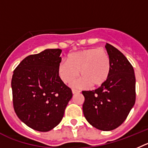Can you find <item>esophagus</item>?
Masks as SVG:
<instances>
[{
	"label": "esophagus",
	"instance_id": "obj_1",
	"mask_svg": "<svg viewBox=\"0 0 148 148\" xmlns=\"http://www.w3.org/2000/svg\"><path fill=\"white\" fill-rule=\"evenodd\" d=\"M79 92H80V90H77V89H72V93H73V94H79Z\"/></svg>",
	"mask_w": 148,
	"mask_h": 148
}]
</instances>
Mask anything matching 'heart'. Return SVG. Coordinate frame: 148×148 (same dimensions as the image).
<instances>
[{"instance_id": "obj_1", "label": "heart", "mask_w": 148, "mask_h": 148, "mask_svg": "<svg viewBox=\"0 0 148 148\" xmlns=\"http://www.w3.org/2000/svg\"><path fill=\"white\" fill-rule=\"evenodd\" d=\"M110 69L111 62L106 49L90 48L69 54L68 61L59 62L58 73L61 80L68 83L77 78L80 71L82 78L72 81L73 87H99L108 80Z\"/></svg>"}]
</instances>
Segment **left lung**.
I'll use <instances>...</instances> for the list:
<instances>
[{"label": "left lung", "instance_id": "obj_1", "mask_svg": "<svg viewBox=\"0 0 148 148\" xmlns=\"http://www.w3.org/2000/svg\"><path fill=\"white\" fill-rule=\"evenodd\" d=\"M106 49L111 62L105 84L93 90H83L82 110L86 120L96 128L108 131L121 125L136 101V78L132 65L111 45Z\"/></svg>", "mask_w": 148, "mask_h": 148}]
</instances>
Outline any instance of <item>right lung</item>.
Returning a JSON list of instances; mask_svg holds the SVG:
<instances>
[{
	"label": "right lung",
	"instance_id": "1",
	"mask_svg": "<svg viewBox=\"0 0 148 148\" xmlns=\"http://www.w3.org/2000/svg\"><path fill=\"white\" fill-rule=\"evenodd\" d=\"M61 52L54 49L31 54L13 72L14 111L23 123L38 131L46 132L58 125L72 97L71 89L58 75Z\"/></svg>",
	"mask_w": 148,
	"mask_h": 148
}]
</instances>
